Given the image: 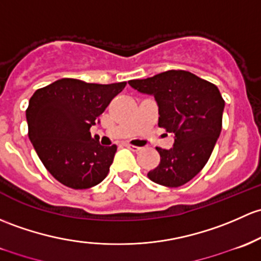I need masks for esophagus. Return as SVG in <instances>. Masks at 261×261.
<instances>
[{"mask_svg":"<svg viewBox=\"0 0 261 261\" xmlns=\"http://www.w3.org/2000/svg\"><path fill=\"white\" fill-rule=\"evenodd\" d=\"M126 146H127L130 150H133V151H140V150H141V147L134 146V145H130V144H127Z\"/></svg>","mask_w":261,"mask_h":261,"instance_id":"obj_1","label":"esophagus"}]
</instances>
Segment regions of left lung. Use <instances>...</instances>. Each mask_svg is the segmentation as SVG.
<instances>
[{"mask_svg": "<svg viewBox=\"0 0 261 261\" xmlns=\"http://www.w3.org/2000/svg\"><path fill=\"white\" fill-rule=\"evenodd\" d=\"M128 84L155 97L158 125L174 134L171 149L156 147L160 164L149 171V179L167 188L189 182L206 165L221 133L225 101L219 89L184 70H169Z\"/></svg>", "mask_w": 261, "mask_h": 261, "instance_id": "8db88e82", "label": "left lung"}]
</instances>
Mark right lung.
I'll list each match as a JSON object with an SVG mask.
<instances>
[{
    "instance_id": "right-lung-1",
    "label": "right lung",
    "mask_w": 261,
    "mask_h": 261,
    "mask_svg": "<svg viewBox=\"0 0 261 261\" xmlns=\"http://www.w3.org/2000/svg\"><path fill=\"white\" fill-rule=\"evenodd\" d=\"M125 86L61 79L30 98L29 138L47 171L67 188L89 189L108 176L117 146L100 145L90 128Z\"/></svg>"
}]
</instances>
